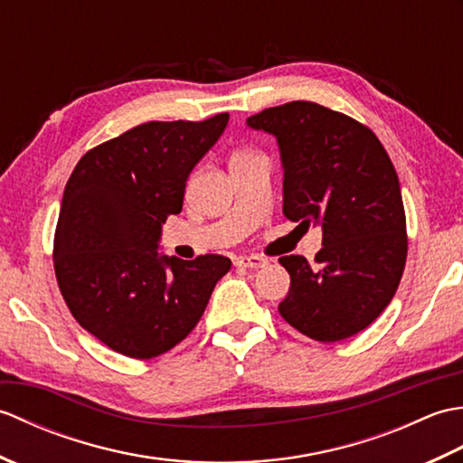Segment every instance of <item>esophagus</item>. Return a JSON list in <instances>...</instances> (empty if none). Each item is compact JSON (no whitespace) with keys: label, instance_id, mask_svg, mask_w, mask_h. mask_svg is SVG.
I'll return each mask as SVG.
<instances>
[{"label":"esophagus","instance_id":"1","mask_svg":"<svg viewBox=\"0 0 463 463\" xmlns=\"http://www.w3.org/2000/svg\"><path fill=\"white\" fill-rule=\"evenodd\" d=\"M234 264H237L239 269H262L267 267L269 260L264 257H259V254H242V257L234 259Z\"/></svg>","mask_w":463,"mask_h":463}]
</instances>
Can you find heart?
I'll return each instance as SVG.
<instances>
[{"label": "heart", "instance_id": "heart-1", "mask_svg": "<svg viewBox=\"0 0 463 463\" xmlns=\"http://www.w3.org/2000/svg\"><path fill=\"white\" fill-rule=\"evenodd\" d=\"M249 155H252L250 151H237V153H232V159H242V156H249Z\"/></svg>", "mask_w": 463, "mask_h": 463}]
</instances>
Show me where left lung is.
<instances>
[{
	"instance_id": "8db88e82",
	"label": "left lung",
	"mask_w": 463,
	"mask_h": 463,
	"mask_svg": "<svg viewBox=\"0 0 463 463\" xmlns=\"http://www.w3.org/2000/svg\"><path fill=\"white\" fill-rule=\"evenodd\" d=\"M247 123L279 141L284 216L322 224L314 267L298 254L279 259L290 274L280 317L312 340L350 338L388 307L406 267V213L394 165L366 125L318 103L269 107Z\"/></svg>"
}]
</instances>
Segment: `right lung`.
I'll return each mask as SVG.
<instances>
[{"label": "right lung", "mask_w": 463, "mask_h": 463, "mask_svg": "<svg viewBox=\"0 0 463 463\" xmlns=\"http://www.w3.org/2000/svg\"><path fill=\"white\" fill-rule=\"evenodd\" d=\"M229 113L149 121L87 151L65 184L53 267L67 308L123 356L149 360L189 336L231 259L159 257L161 224L183 209L193 166Z\"/></svg>", "instance_id": "add662e5"}]
</instances>
